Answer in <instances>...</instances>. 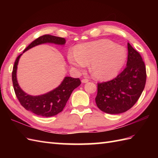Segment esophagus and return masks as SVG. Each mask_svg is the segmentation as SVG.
<instances>
[{"label":"esophagus","instance_id":"34e87169","mask_svg":"<svg viewBox=\"0 0 158 158\" xmlns=\"http://www.w3.org/2000/svg\"><path fill=\"white\" fill-rule=\"evenodd\" d=\"M89 81V80L88 79H83L82 80H81V82L82 83H88Z\"/></svg>","mask_w":158,"mask_h":158}]
</instances>
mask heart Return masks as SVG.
<instances>
[{"label":"heart","instance_id":"heart-1","mask_svg":"<svg viewBox=\"0 0 158 158\" xmlns=\"http://www.w3.org/2000/svg\"><path fill=\"white\" fill-rule=\"evenodd\" d=\"M126 60V51L108 40L86 43L77 46L75 53L69 55L70 64L78 69L91 63V72L98 79H106L116 76Z\"/></svg>","mask_w":158,"mask_h":158}]
</instances>
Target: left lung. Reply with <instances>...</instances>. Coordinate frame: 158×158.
Masks as SVG:
<instances>
[{"label": "left lung", "mask_w": 158, "mask_h": 158, "mask_svg": "<svg viewBox=\"0 0 158 158\" xmlns=\"http://www.w3.org/2000/svg\"><path fill=\"white\" fill-rule=\"evenodd\" d=\"M126 67L115 79L98 83L97 106L102 111L119 114L135 105L145 88L146 67L140 53L127 43Z\"/></svg>", "instance_id": "left-lung-1"}]
</instances>
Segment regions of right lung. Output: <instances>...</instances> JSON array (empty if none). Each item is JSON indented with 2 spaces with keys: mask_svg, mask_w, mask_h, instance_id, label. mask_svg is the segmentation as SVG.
I'll return each mask as SVG.
<instances>
[{
  "mask_svg": "<svg viewBox=\"0 0 158 158\" xmlns=\"http://www.w3.org/2000/svg\"><path fill=\"white\" fill-rule=\"evenodd\" d=\"M46 43L64 45L66 40L64 38L50 35H43L32 41L24 49L23 53L36 45ZM21 56L22 54L19 55L16 58L12 71L13 88L21 105L25 109L36 115L45 117L54 116L62 111L73 90L81 84L80 79L79 78L66 77L61 84L51 92L40 96H34L28 95L20 88L17 81V68H18L19 59Z\"/></svg>",
  "mask_w": 158,
  "mask_h": 158,
  "instance_id": "add662e5",
  "label": "right lung"
}]
</instances>
